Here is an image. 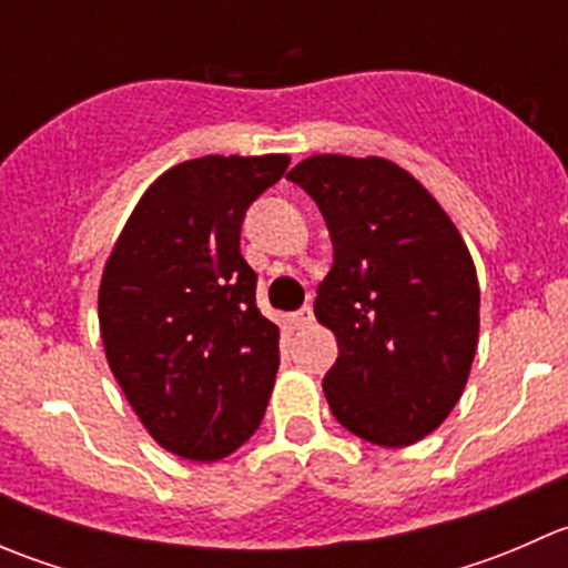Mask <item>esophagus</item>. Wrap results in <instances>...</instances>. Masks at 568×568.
<instances>
[{
  "label": "esophagus",
  "mask_w": 568,
  "mask_h": 568,
  "mask_svg": "<svg viewBox=\"0 0 568 568\" xmlns=\"http://www.w3.org/2000/svg\"><path fill=\"white\" fill-rule=\"evenodd\" d=\"M291 324H294V326H307V324H313V307L305 305V307H302V311H296L294 316H291Z\"/></svg>",
  "instance_id": "obj_1"
}]
</instances>
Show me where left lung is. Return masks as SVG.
<instances>
[{
	"label": "left lung",
	"mask_w": 568,
	"mask_h": 568,
	"mask_svg": "<svg viewBox=\"0 0 568 568\" xmlns=\"http://www.w3.org/2000/svg\"><path fill=\"white\" fill-rule=\"evenodd\" d=\"M288 181L316 200L335 261L316 318L337 337L324 395L343 428L385 448L432 434L478 346L473 257L437 200L387 159L311 156Z\"/></svg>",
	"instance_id": "obj_1"
}]
</instances>
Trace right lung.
<instances>
[{
    "mask_svg": "<svg viewBox=\"0 0 568 568\" xmlns=\"http://www.w3.org/2000/svg\"><path fill=\"white\" fill-rule=\"evenodd\" d=\"M288 156H203L168 170L109 255L99 321L109 368L170 454L216 462L255 434L280 368V329L242 255L247 209Z\"/></svg>",
    "mask_w": 568,
    "mask_h": 568,
    "instance_id": "obj_1",
    "label": "right lung"
}]
</instances>
